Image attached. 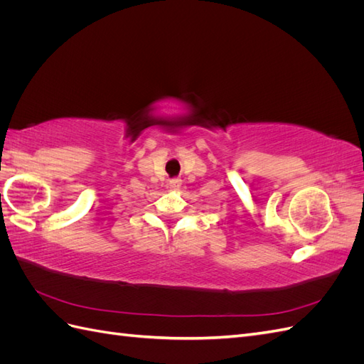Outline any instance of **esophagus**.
I'll return each instance as SVG.
<instances>
[{"label": "esophagus", "mask_w": 364, "mask_h": 364, "mask_svg": "<svg viewBox=\"0 0 364 364\" xmlns=\"http://www.w3.org/2000/svg\"><path fill=\"white\" fill-rule=\"evenodd\" d=\"M181 185H182V181L181 179H178V178H176V179H171L170 182H168V186H170V190H179L181 188Z\"/></svg>", "instance_id": "1"}]
</instances>
